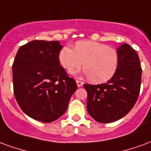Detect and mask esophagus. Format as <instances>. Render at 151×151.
Here are the masks:
<instances>
[{"instance_id":"esophagus-1","label":"esophagus","mask_w":151,"mask_h":151,"mask_svg":"<svg viewBox=\"0 0 151 151\" xmlns=\"http://www.w3.org/2000/svg\"><path fill=\"white\" fill-rule=\"evenodd\" d=\"M76 84H77V87H79V88H80V87H81L82 85H83V82H81V81H80V80H76Z\"/></svg>"}]
</instances>
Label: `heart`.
Wrapping results in <instances>:
<instances>
[{"instance_id":"heart-1","label":"heart","mask_w":151,"mask_h":151,"mask_svg":"<svg viewBox=\"0 0 151 151\" xmlns=\"http://www.w3.org/2000/svg\"><path fill=\"white\" fill-rule=\"evenodd\" d=\"M59 60L63 68L68 71L80 68L83 63L84 75L96 83L111 80L119 64L116 49L93 41H79L75 49L63 47L59 54Z\"/></svg>"}]
</instances>
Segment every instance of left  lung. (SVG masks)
I'll use <instances>...</instances> for the list:
<instances>
[{"instance_id":"1","label":"left lung","mask_w":151,"mask_h":151,"mask_svg":"<svg viewBox=\"0 0 151 151\" xmlns=\"http://www.w3.org/2000/svg\"><path fill=\"white\" fill-rule=\"evenodd\" d=\"M116 51L119 64L107 83L83 84L88 92L87 110L101 123L116 122L131 110L140 92L142 68L137 52L129 44H122Z\"/></svg>"}]
</instances>
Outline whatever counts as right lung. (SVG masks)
<instances>
[{
	"label": "right lung",
	"mask_w": 151,
	"mask_h": 151,
	"mask_svg": "<svg viewBox=\"0 0 151 151\" xmlns=\"http://www.w3.org/2000/svg\"><path fill=\"white\" fill-rule=\"evenodd\" d=\"M59 41L34 40L17 50L13 64L15 98L26 115L52 122L66 112L77 88L74 79L60 66Z\"/></svg>",
	"instance_id": "1"
}]
</instances>
